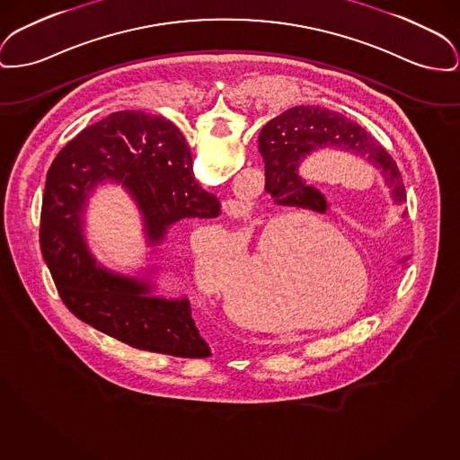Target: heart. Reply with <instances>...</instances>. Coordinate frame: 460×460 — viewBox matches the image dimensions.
I'll return each mask as SVG.
<instances>
[{"label":"heart","mask_w":460,"mask_h":460,"mask_svg":"<svg viewBox=\"0 0 460 460\" xmlns=\"http://www.w3.org/2000/svg\"><path fill=\"white\" fill-rule=\"evenodd\" d=\"M305 224L302 212L274 217L253 250L242 252L240 270L234 242L224 233H214L194 248L192 276L198 290L207 297L227 298L236 314L253 322L274 318L279 305L288 309L290 318H302L314 307L313 253L307 250L294 257Z\"/></svg>","instance_id":"obj_1"}]
</instances>
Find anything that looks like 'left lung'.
I'll return each instance as SVG.
<instances>
[{
	"mask_svg": "<svg viewBox=\"0 0 460 460\" xmlns=\"http://www.w3.org/2000/svg\"><path fill=\"white\" fill-rule=\"evenodd\" d=\"M333 147L352 153L376 166L394 205H405V186L391 155L358 123L337 111L320 106H296L272 118L259 134V151L266 163V190L281 196L283 203H296L313 210H326L322 190L307 186L300 164L313 153ZM408 257L400 262L406 264Z\"/></svg>",
	"mask_w": 460,
	"mask_h": 460,
	"instance_id": "8db88e82",
	"label": "left lung"
}]
</instances>
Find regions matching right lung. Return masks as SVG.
Here are the masks:
<instances>
[{
	"instance_id": "obj_1",
	"label": "right lung",
	"mask_w": 460,
	"mask_h": 460,
	"mask_svg": "<svg viewBox=\"0 0 460 460\" xmlns=\"http://www.w3.org/2000/svg\"><path fill=\"white\" fill-rule=\"evenodd\" d=\"M116 182L134 199L153 253L182 218H214L220 203L192 173L186 138L162 116L118 111L86 127L57 155L47 177L40 242L58 296L84 323L140 351L207 358L188 297L156 294L153 264L142 276L102 266L84 236V214L99 184Z\"/></svg>"
}]
</instances>
